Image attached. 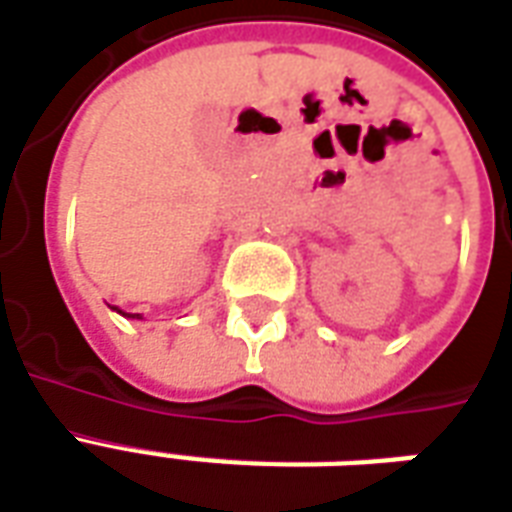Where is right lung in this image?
I'll use <instances>...</instances> for the list:
<instances>
[{
  "label": "right lung",
  "mask_w": 512,
  "mask_h": 512,
  "mask_svg": "<svg viewBox=\"0 0 512 512\" xmlns=\"http://www.w3.org/2000/svg\"><path fill=\"white\" fill-rule=\"evenodd\" d=\"M120 312V315H126V318H139V315H128V312H123V310H117Z\"/></svg>",
  "instance_id": "obj_1"
}]
</instances>
